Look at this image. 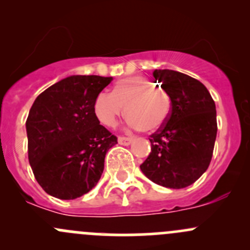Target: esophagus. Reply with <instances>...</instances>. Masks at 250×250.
Segmentation results:
<instances>
[{
    "instance_id": "esophagus-1",
    "label": "esophagus",
    "mask_w": 250,
    "mask_h": 250,
    "mask_svg": "<svg viewBox=\"0 0 250 250\" xmlns=\"http://www.w3.org/2000/svg\"><path fill=\"white\" fill-rule=\"evenodd\" d=\"M132 138H129V137H118V143L121 144V145H125V146H127V145H129L130 143H132Z\"/></svg>"
}]
</instances>
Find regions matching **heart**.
<instances>
[{"label":"heart","mask_w":250,"mask_h":250,"mask_svg":"<svg viewBox=\"0 0 250 250\" xmlns=\"http://www.w3.org/2000/svg\"><path fill=\"white\" fill-rule=\"evenodd\" d=\"M125 113L132 128L155 132L166 125L172 111L167 90L155 88L148 78L133 76L120 80L113 92H100L94 100V113L105 127L112 128Z\"/></svg>","instance_id":"heart-1"}]
</instances>
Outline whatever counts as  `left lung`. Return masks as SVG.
Instances as JSON below:
<instances>
[{"mask_svg":"<svg viewBox=\"0 0 250 250\" xmlns=\"http://www.w3.org/2000/svg\"><path fill=\"white\" fill-rule=\"evenodd\" d=\"M153 77L172 99L166 125L150 135L151 152L141 172L157 185L184 188L208 169L215 144V103L203 83L173 70H155Z\"/></svg>","mask_w":250,"mask_h":250,"instance_id":"left-lung-1","label":"left lung"}]
</instances>
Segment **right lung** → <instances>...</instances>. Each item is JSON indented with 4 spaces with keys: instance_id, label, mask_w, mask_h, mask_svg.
I'll return each mask as SVG.
<instances>
[{
    "instance_id": "add662e5",
    "label": "right lung",
    "mask_w": 250,
    "mask_h": 250,
    "mask_svg": "<svg viewBox=\"0 0 250 250\" xmlns=\"http://www.w3.org/2000/svg\"><path fill=\"white\" fill-rule=\"evenodd\" d=\"M111 81L95 75L66 77L32 104L26 120L29 162L48 195L75 200L99 181L117 137L100 125L94 100Z\"/></svg>"
}]
</instances>
